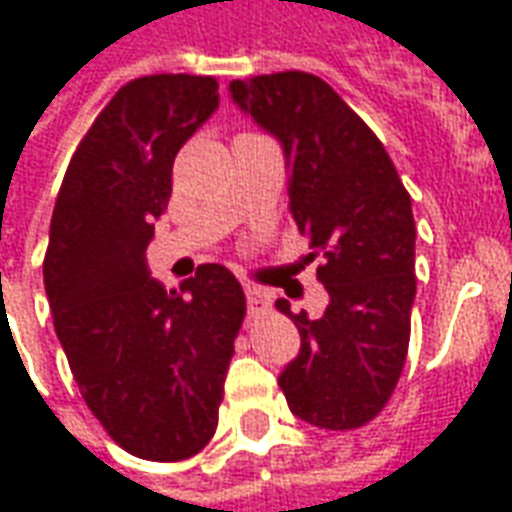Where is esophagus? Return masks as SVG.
Listing matches in <instances>:
<instances>
[{
  "label": "esophagus",
  "instance_id": "obj_1",
  "mask_svg": "<svg viewBox=\"0 0 512 512\" xmlns=\"http://www.w3.org/2000/svg\"><path fill=\"white\" fill-rule=\"evenodd\" d=\"M246 307H249V318H260L271 307V299H268L266 290L255 288V285H246Z\"/></svg>",
  "mask_w": 512,
  "mask_h": 512
}]
</instances>
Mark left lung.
Masks as SVG:
<instances>
[{
    "label": "left lung",
    "mask_w": 512,
    "mask_h": 512,
    "mask_svg": "<svg viewBox=\"0 0 512 512\" xmlns=\"http://www.w3.org/2000/svg\"><path fill=\"white\" fill-rule=\"evenodd\" d=\"M230 93L285 150L290 216L310 241L307 260H321L329 293L315 321L277 301L301 334L279 386L290 411L315 428H362L389 403L406 365L417 293L411 197L381 139L318 76L235 79Z\"/></svg>",
    "instance_id": "8db88e82"
}]
</instances>
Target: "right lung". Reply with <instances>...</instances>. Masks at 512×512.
<instances>
[{"label": "right lung", "mask_w": 512, "mask_h": 512, "mask_svg": "<svg viewBox=\"0 0 512 512\" xmlns=\"http://www.w3.org/2000/svg\"><path fill=\"white\" fill-rule=\"evenodd\" d=\"M219 106L213 76L156 73L120 87L62 178L43 282L73 381L106 433L145 461H186L213 439L246 299L205 263L180 290L145 249L178 150Z\"/></svg>", "instance_id": "obj_1"}]
</instances>
